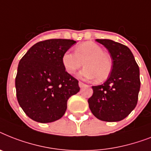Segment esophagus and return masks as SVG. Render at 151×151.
I'll list each match as a JSON object with an SVG mask.
<instances>
[{"instance_id":"34e87169","label":"esophagus","mask_w":151,"mask_h":151,"mask_svg":"<svg viewBox=\"0 0 151 151\" xmlns=\"http://www.w3.org/2000/svg\"><path fill=\"white\" fill-rule=\"evenodd\" d=\"M78 84H79V87H80V88H83V87H84V85H85V84H84V83H82V82H81V81H79V83H78Z\"/></svg>"}]
</instances>
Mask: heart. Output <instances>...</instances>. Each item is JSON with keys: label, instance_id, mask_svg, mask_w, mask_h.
<instances>
[{"label": "heart", "instance_id": "obj_1", "mask_svg": "<svg viewBox=\"0 0 151 151\" xmlns=\"http://www.w3.org/2000/svg\"><path fill=\"white\" fill-rule=\"evenodd\" d=\"M62 63L65 70L70 74L77 71L84 63L85 67L79 73L86 80L96 79L102 82L109 77L112 70V60L103 48L94 42H85L77 46L74 54L67 51L62 56Z\"/></svg>", "mask_w": 151, "mask_h": 151}]
</instances>
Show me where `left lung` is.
Here are the masks:
<instances>
[{"instance_id": "obj_1", "label": "left lung", "mask_w": 151, "mask_h": 151, "mask_svg": "<svg viewBox=\"0 0 151 151\" xmlns=\"http://www.w3.org/2000/svg\"><path fill=\"white\" fill-rule=\"evenodd\" d=\"M112 59V70L106 81L92 86L88 105L94 116L101 121L119 122L130 114L138 100L139 69L131 50L111 40H96Z\"/></svg>"}]
</instances>
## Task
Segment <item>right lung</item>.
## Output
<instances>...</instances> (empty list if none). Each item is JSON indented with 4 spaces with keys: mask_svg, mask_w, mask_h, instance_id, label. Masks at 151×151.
Instances as JSON below:
<instances>
[{
    "mask_svg": "<svg viewBox=\"0 0 151 151\" xmlns=\"http://www.w3.org/2000/svg\"><path fill=\"white\" fill-rule=\"evenodd\" d=\"M77 42L53 39L33 45L21 59L15 78L17 99L35 122H54L64 115L67 100L79 92L78 81L65 70L62 56Z\"/></svg>",
    "mask_w": 151,
    "mask_h": 151,
    "instance_id": "right-lung-1",
    "label": "right lung"
}]
</instances>
